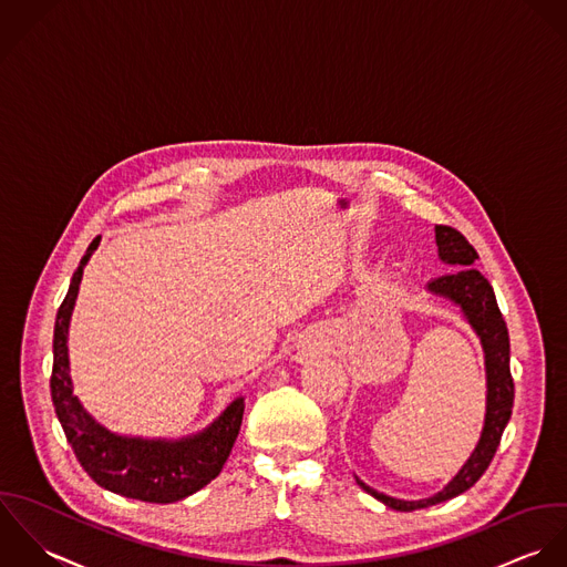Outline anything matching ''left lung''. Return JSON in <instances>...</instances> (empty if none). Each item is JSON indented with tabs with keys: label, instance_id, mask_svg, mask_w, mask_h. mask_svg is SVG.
<instances>
[{
	"label": "left lung",
	"instance_id": "1",
	"mask_svg": "<svg viewBox=\"0 0 567 567\" xmlns=\"http://www.w3.org/2000/svg\"><path fill=\"white\" fill-rule=\"evenodd\" d=\"M436 245L439 258L452 267V271L432 278L425 289L460 309L464 322L473 329L484 350V370H486V414L480 432V441L475 450L460 466V471L443 486V491L425 497V499H399L377 488L368 486L363 480L357 484L370 493L374 499L383 502L388 508L410 513L416 508H427L441 502H447L455 495L471 488L482 473L488 468L493 455L499 447V439L504 427L508 425L515 399V385L511 377V341L508 329L499 313L493 287L488 280L473 267L477 260V251L468 245V240L453 227L436 226Z\"/></svg>",
	"mask_w": 567,
	"mask_h": 567
}]
</instances>
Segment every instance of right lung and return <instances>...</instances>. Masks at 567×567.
<instances>
[{
    "label": "right lung",
    "mask_w": 567,
    "mask_h": 567,
    "mask_svg": "<svg viewBox=\"0 0 567 567\" xmlns=\"http://www.w3.org/2000/svg\"><path fill=\"white\" fill-rule=\"evenodd\" d=\"M99 245L101 236L92 240L81 258L56 313L54 365L50 379L54 410L68 443L96 484L128 499L173 504L197 493L221 473L243 423L245 399L236 396L208 427L182 439L122 436L107 430L83 408L81 399L74 394L70 374L68 336L83 269Z\"/></svg>",
    "instance_id": "right-lung-1"
}]
</instances>
